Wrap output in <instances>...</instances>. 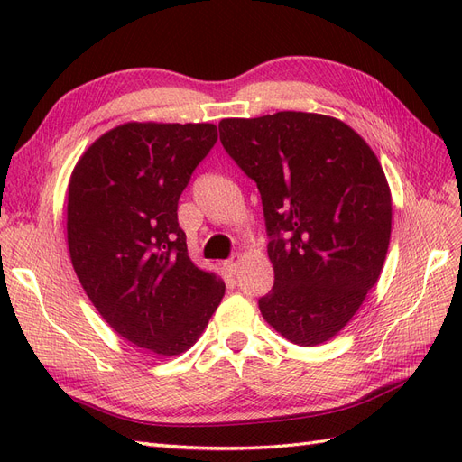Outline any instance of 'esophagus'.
I'll use <instances>...</instances> for the list:
<instances>
[{
  "instance_id": "obj_1",
  "label": "esophagus",
  "mask_w": 462,
  "mask_h": 462,
  "mask_svg": "<svg viewBox=\"0 0 462 462\" xmlns=\"http://www.w3.org/2000/svg\"><path fill=\"white\" fill-rule=\"evenodd\" d=\"M241 260H243V256H233V258H229V260H226V270L231 273V275H235L236 272H239V265H241Z\"/></svg>"
}]
</instances>
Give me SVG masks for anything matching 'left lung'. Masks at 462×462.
<instances>
[{
  "label": "left lung",
  "mask_w": 462,
  "mask_h": 462,
  "mask_svg": "<svg viewBox=\"0 0 462 462\" xmlns=\"http://www.w3.org/2000/svg\"><path fill=\"white\" fill-rule=\"evenodd\" d=\"M219 141L256 180L272 236L263 319L300 346L333 339L387 256L393 208L380 160L341 119L306 111L221 119Z\"/></svg>",
  "instance_id": "8db88e82"
}]
</instances>
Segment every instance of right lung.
Masks as SVG:
<instances>
[{
  "label": "right lung",
  "mask_w": 462,
  "mask_h": 462,
  "mask_svg": "<svg viewBox=\"0 0 462 462\" xmlns=\"http://www.w3.org/2000/svg\"><path fill=\"white\" fill-rule=\"evenodd\" d=\"M216 141L214 123L129 121L96 138L69 179L67 246L82 289L111 329L158 356L189 351L226 295L177 221Z\"/></svg>",
  "instance_id": "add662e5"
}]
</instances>
